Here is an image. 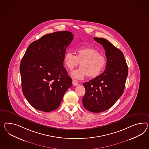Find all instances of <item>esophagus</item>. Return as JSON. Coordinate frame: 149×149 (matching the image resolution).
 Masks as SVG:
<instances>
[{
    "mask_svg": "<svg viewBox=\"0 0 149 149\" xmlns=\"http://www.w3.org/2000/svg\"><path fill=\"white\" fill-rule=\"evenodd\" d=\"M72 84L73 85H74V86H77V85H79V83L77 82V81H76V80H73Z\"/></svg>",
    "mask_w": 149,
    "mask_h": 149,
    "instance_id": "34e87169",
    "label": "esophagus"
}]
</instances>
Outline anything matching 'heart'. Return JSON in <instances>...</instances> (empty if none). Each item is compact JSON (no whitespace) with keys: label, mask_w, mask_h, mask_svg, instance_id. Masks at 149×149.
<instances>
[{"label":"heart","mask_w":149,"mask_h":149,"mask_svg":"<svg viewBox=\"0 0 149 149\" xmlns=\"http://www.w3.org/2000/svg\"><path fill=\"white\" fill-rule=\"evenodd\" d=\"M77 55L67 52L64 57V62L68 69L71 70L80 62L81 67L73 71L71 76L76 79H81L88 76L96 77L102 72L107 65V59L93 47H82L77 49Z\"/></svg>","instance_id":"1"}]
</instances>
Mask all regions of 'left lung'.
<instances>
[{"mask_svg":"<svg viewBox=\"0 0 149 149\" xmlns=\"http://www.w3.org/2000/svg\"><path fill=\"white\" fill-rule=\"evenodd\" d=\"M94 40L105 50L107 65L103 73L83 83L86 92L82 102L86 110L99 113L110 109L122 95L128 67L120 50L105 39L95 37Z\"/></svg>","mask_w":149,"mask_h":149,"instance_id":"obj_1","label":"left lung"}]
</instances>
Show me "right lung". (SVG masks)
I'll return each instance as SVG.
<instances>
[{"label":"right lung","mask_w":149,"mask_h":149,"mask_svg":"<svg viewBox=\"0 0 149 149\" xmlns=\"http://www.w3.org/2000/svg\"><path fill=\"white\" fill-rule=\"evenodd\" d=\"M73 39L71 32L58 31L44 35L28 46L20 72L23 94L34 109L45 112L57 109L72 86L63 61Z\"/></svg>","instance_id":"add662e5"}]
</instances>
